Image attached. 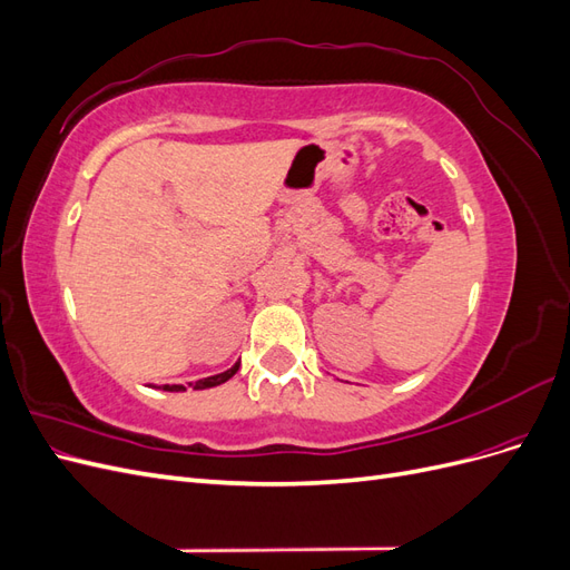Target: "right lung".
<instances>
[{
    "mask_svg": "<svg viewBox=\"0 0 570 570\" xmlns=\"http://www.w3.org/2000/svg\"><path fill=\"white\" fill-rule=\"evenodd\" d=\"M237 368H239V364H235L233 368L223 371V373H216V375H209V377H202V381H197V383H189V387H195V390H206V387L223 385L226 381H230V377L237 373ZM154 387H157V390H164V392H185V390H187L185 385H154Z\"/></svg>",
    "mask_w": 570,
    "mask_h": 570,
    "instance_id": "add662e5",
    "label": "right lung"
}]
</instances>
